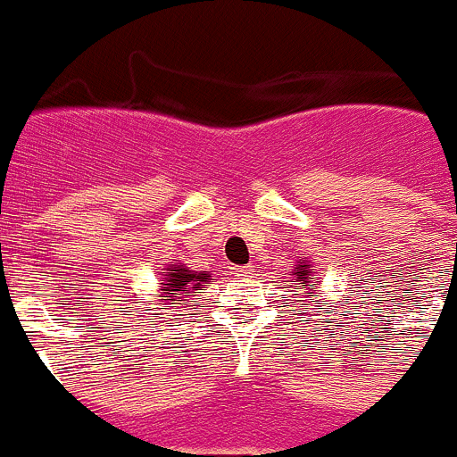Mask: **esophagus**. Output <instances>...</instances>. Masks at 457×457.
Here are the masks:
<instances>
[{
    "label": "esophagus",
    "mask_w": 457,
    "mask_h": 457,
    "mask_svg": "<svg viewBox=\"0 0 457 457\" xmlns=\"http://www.w3.org/2000/svg\"><path fill=\"white\" fill-rule=\"evenodd\" d=\"M251 269L249 267H237L236 269V276H249Z\"/></svg>",
    "instance_id": "esophagus-1"
}]
</instances>
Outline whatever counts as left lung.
Segmentation results:
<instances>
[{"mask_svg": "<svg viewBox=\"0 0 457 457\" xmlns=\"http://www.w3.org/2000/svg\"><path fill=\"white\" fill-rule=\"evenodd\" d=\"M291 276H294V280H291V285L294 287H303V289H305L307 285H310L312 282V269H310V264H301V267H298V271H291ZM312 294V291H310ZM314 303V301H312Z\"/></svg>", "mask_w": 457, "mask_h": 457, "instance_id": "obj_1", "label": "left lung"}]
</instances>
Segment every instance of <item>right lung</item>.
<instances>
[{"label": "right lung", "instance_id": "obj_1", "mask_svg": "<svg viewBox=\"0 0 457 457\" xmlns=\"http://www.w3.org/2000/svg\"><path fill=\"white\" fill-rule=\"evenodd\" d=\"M208 273H197L190 271L184 264H172L170 269H166V278L161 282V301H175L177 296H190V294H197L199 287L204 282H208Z\"/></svg>", "mask_w": 457, "mask_h": 457}]
</instances>
